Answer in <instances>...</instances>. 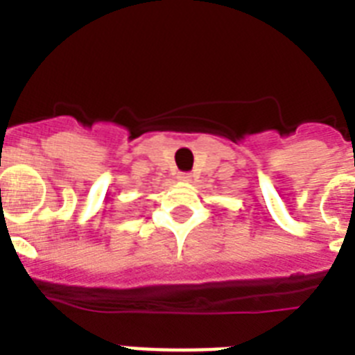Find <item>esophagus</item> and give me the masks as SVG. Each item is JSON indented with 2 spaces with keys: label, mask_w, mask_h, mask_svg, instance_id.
<instances>
[{
  "label": "esophagus",
  "mask_w": 355,
  "mask_h": 355,
  "mask_svg": "<svg viewBox=\"0 0 355 355\" xmlns=\"http://www.w3.org/2000/svg\"><path fill=\"white\" fill-rule=\"evenodd\" d=\"M178 180L188 183V181H192V174L190 172H181V174H178Z\"/></svg>",
  "instance_id": "obj_1"
}]
</instances>
